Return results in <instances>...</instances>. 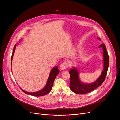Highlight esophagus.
Here are the masks:
<instances>
[{"instance_id":"esophagus-1","label":"esophagus","mask_w":120,"mask_h":120,"mask_svg":"<svg viewBox=\"0 0 120 120\" xmlns=\"http://www.w3.org/2000/svg\"><path fill=\"white\" fill-rule=\"evenodd\" d=\"M68 63L66 61L63 62V63H61V64L60 65V69L61 70H64L66 68H68Z\"/></svg>"}]
</instances>
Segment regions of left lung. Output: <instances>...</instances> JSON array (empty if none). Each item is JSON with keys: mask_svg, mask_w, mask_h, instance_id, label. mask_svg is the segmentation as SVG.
I'll use <instances>...</instances> for the list:
<instances>
[{"mask_svg": "<svg viewBox=\"0 0 120 120\" xmlns=\"http://www.w3.org/2000/svg\"><path fill=\"white\" fill-rule=\"evenodd\" d=\"M98 38L99 40H101L98 37ZM98 47H102L103 49V69L101 75L94 82L85 83L82 82L80 79L78 69L73 67V69H70L69 72L70 76V89L74 93L80 94L88 93L101 86L104 82L108 68L109 57L104 44H101Z\"/></svg>", "mask_w": 120, "mask_h": 120, "instance_id": "1", "label": "left lung"}]
</instances>
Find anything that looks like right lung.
Instances as JSON below:
<instances>
[{"label":"right lung","instance_id":"add662e5","mask_svg":"<svg viewBox=\"0 0 120 120\" xmlns=\"http://www.w3.org/2000/svg\"><path fill=\"white\" fill-rule=\"evenodd\" d=\"M17 44H15V46H14L13 52L12 53V57H11V68H12V60H13V57L14 52H15V51L16 49V47L17 45ZM59 72H60V71L59 70L57 66H55V67H54V68H52V69L50 71L47 83L44 87V88H43L42 90H41L39 91H37V92H26V91H25V90H23L21 88V89L22 90V92L25 93V94H28L29 95H33V96H35V97L43 96V95H45L48 94L51 90L52 88V85H53V84H54V80L56 77V76L59 73Z\"/></svg>","mask_w":120,"mask_h":120}]
</instances>
